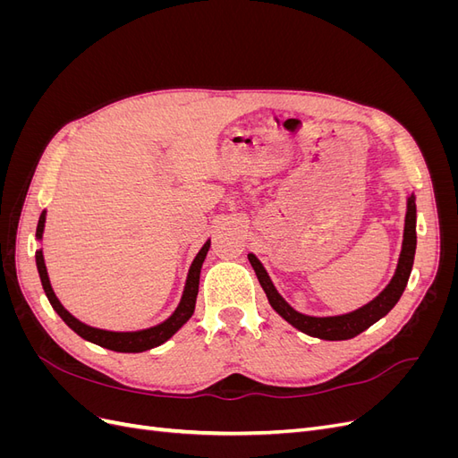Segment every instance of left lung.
<instances>
[{
  "instance_id": "1",
  "label": "left lung",
  "mask_w": 458,
  "mask_h": 458,
  "mask_svg": "<svg viewBox=\"0 0 458 458\" xmlns=\"http://www.w3.org/2000/svg\"><path fill=\"white\" fill-rule=\"evenodd\" d=\"M414 250H417V204H414V195L407 199V216H405V231H403V246H401V254L397 261V269L394 279L390 281L382 293L370 300L367 306L359 308L352 313L335 315V317H311L296 311L288 306V301L276 293L273 286L267 271L263 269L261 261L254 256L248 254L252 267L256 271L258 281L266 293L271 308L279 313L284 321H288L294 328L306 332L310 336L321 338V340H350L357 335H361L370 325H374L384 315L392 311V308L399 301L401 294L407 286L409 275L414 261Z\"/></svg>"
}]
</instances>
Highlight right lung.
Wrapping results in <instances>:
<instances>
[{
    "label": "right lung",
    "instance_id": "obj_1",
    "mask_svg": "<svg viewBox=\"0 0 458 458\" xmlns=\"http://www.w3.org/2000/svg\"><path fill=\"white\" fill-rule=\"evenodd\" d=\"M44 227H46V212H41L39 221H38V229H36V237L38 241H41V234H44ZM210 250V241H206L204 246L200 248V252L197 254V258L192 259L189 273H187V283H185V290L182 301L175 308V311L165 318L164 323L150 327L145 330H135V332H113V330H103V328H95L89 327L86 323L78 321L74 315L68 313L63 303L59 301V298L55 296L49 276H47V269H46V261H44V252L38 250L36 252V266H38V273L41 279V286H44V293L51 303V308L59 313V317L63 321L71 327L78 336H81L84 340L101 345V348L113 350V352H120V353H140V352H147L157 348V345L164 344L165 340H170L175 332L182 328L191 315L195 313V303H197V294H199V283H200V269L204 258Z\"/></svg>",
    "mask_w": 458,
    "mask_h": 458
}]
</instances>
